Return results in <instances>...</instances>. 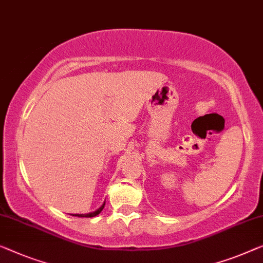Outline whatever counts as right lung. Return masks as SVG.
<instances>
[{"instance_id":"obj_1","label":"right lung","mask_w":263,"mask_h":263,"mask_svg":"<svg viewBox=\"0 0 263 263\" xmlns=\"http://www.w3.org/2000/svg\"><path fill=\"white\" fill-rule=\"evenodd\" d=\"M104 206H105V203L103 205H101L99 209H98L97 211H94V213H91V214H86V215H84V214H80V215H73V216H78V217H94V216H97V215H99L100 214V211L104 209Z\"/></svg>"}]
</instances>
